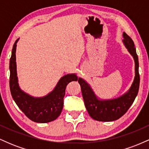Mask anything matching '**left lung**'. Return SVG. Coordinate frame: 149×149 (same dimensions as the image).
Wrapping results in <instances>:
<instances>
[{"mask_svg":"<svg viewBox=\"0 0 149 149\" xmlns=\"http://www.w3.org/2000/svg\"><path fill=\"white\" fill-rule=\"evenodd\" d=\"M123 42L132 55L135 62V77L131 88L123 96L111 100H100L92 88L84 80L79 78L78 83L81 87L83 100L89 115L98 121H113L119 119L127 111L137 95L139 88L140 77L139 61L132 39L125 32L123 33Z\"/></svg>","mask_w":149,"mask_h":149,"instance_id":"obj_1","label":"left lung"}]
</instances>
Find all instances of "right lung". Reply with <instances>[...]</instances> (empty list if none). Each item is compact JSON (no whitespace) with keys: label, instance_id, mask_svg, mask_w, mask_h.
Segmentation results:
<instances>
[{"label":"right lung","instance_id":"1","mask_svg":"<svg viewBox=\"0 0 149 149\" xmlns=\"http://www.w3.org/2000/svg\"><path fill=\"white\" fill-rule=\"evenodd\" d=\"M18 40L13 45L10 59V89L12 97L22 111L32 121L45 123L54 120L62 111L66 85L71 81H77L78 77L76 74L63 76L54 90L45 97L36 98L26 94L19 87L17 76L15 52Z\"/></svg>","mask_w":149,"mask_h":149}]
</instances>
